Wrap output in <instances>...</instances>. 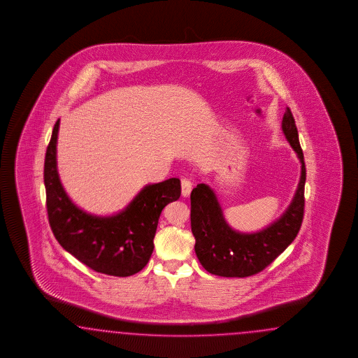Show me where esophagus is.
I'll return each mask as SVG.
<instances>
[{"label": "esophagus", "mask_w": 358, "mask_h": 358, "mask_svg": "<svg viewBox=\"0 0 358 358\" xmlns=\"http://www.w3.org/2000/svg\"><path fill=\"white\" fill-rule=\"evenodd\" d=\"M192 181L189 178H182L181 180V193L182 196H189L192 192Z\"/></svg>", "instance_id": "34e87169"}]
</instances>
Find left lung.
<instances>
[{
    "mask_svg": "<svg viewBox=\"0 0 358 358\" xmlns=\"http://www.w3.org/2000/svg\"><path fill=\"white\" fill-rule=\"evenodd\" d=\"M282 131L301 162V178L290 206L268 227L253 234L228 226L214 190L198 184L190 194V222L195 255L208 273L220 277H250L264 271L296 238L304 214L306 165L292 110L286 108Z\"/></svg>",
    "mask_w": 358,
    "mask_h": 358,
    "instance_id": "8db88e82",
    "label": "left lung"
}]
</instances>
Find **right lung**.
<instances>
[{"label": "right lung", "instance_id": "right-lung-1", "mask_svg": "<svg viewBox=\"0 0 358 358\" xmlns=\"http://www.w3.org/2000/svg\"><path fill=\"white\" fill-rule=\"evenodd\" d=\"M60 120L55 123L45 152L44 186L48 222L59 244L90 269L115 277L141 271L153 252V238L164 207L181 195L178 178L147 185L124 210L97 217L77 207L60 182L56 143Z\"/></svg>", "mask_w": 358, "mask_h": 358}]
</instances>
